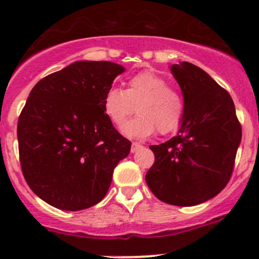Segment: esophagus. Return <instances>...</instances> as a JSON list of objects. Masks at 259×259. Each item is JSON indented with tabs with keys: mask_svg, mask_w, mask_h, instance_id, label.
<instances>
[{
	"mask_svg": "<svg viewBox=\"0 0 259 259\" xmlns=\"http://www.w3.org/2000/svg\"><path fill=\"white\" fill-rule=\"evenodd\" d=\"M140 147H141L140 144L133 143V145H132V152H136L139 149H140Z\"/></svg>",
	"mask_w": 259,
	"mask_h": 259,
	"instance_id": "obj_1",
	"label": "esophagus"
}]
</instances>
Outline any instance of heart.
<instances>
[{"mask_svg":"<svg viewBox=\"0 0 259 259\" xmlns=\"http://www.w3.org/2000/svg\"><path fill=\"white\" fill-rule=\"evenodd\" d=\"M155 71L145 70L127 81L126 90L112 87L104 96L103 107L115 126L120 127L135 112L138 116L123 127L130 138H147L155 130L164 135L173 132L183 115V99L177 90Z\"/></svg>","mask_w":259,"mask_h":259,"instance_id":"heart-1","label":"heart"}]
</instances>
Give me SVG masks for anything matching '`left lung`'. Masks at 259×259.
<instances>
[{"mask_svg": "<svg viewBox=\"0 0 259 259\" xmlns=\"http://www.w3.org/2000/svg\"><path fill=\"white\" fill-rule=\"evenodd\" d=\"M171 72L184 98L182 124L168 141L150 146L155 162L145 180L163 203L193 206L229 183L242 130L231 96L205 71L184 61Z\"/></svg>", "mask_w": 259, "mask_h": 259, "instance_id": "obj_1", "label": "left lung"}]
</instances>
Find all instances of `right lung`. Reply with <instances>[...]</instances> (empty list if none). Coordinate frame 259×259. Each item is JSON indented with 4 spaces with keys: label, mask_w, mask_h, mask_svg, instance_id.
I'll return each instance as SVG.
<instances>
[{
    "label": "right lung",
    "mask_w": 259,
    "mask_h": 259,
    "mask_svg": "<svg viewBox=\"0 0 259 259\" xmlns=\"http://www.w3.org/2000/svg\"><path fill=\"white\" fill-rule=\"evenodd\" d=\"M124 71L110 61H76L30 91L17 126L19 161L28 186L45 203L77 211L106 197L132 147L103 107Z\"/></svg>",
    "instance_id": "obj_1"
}]
</instances>
